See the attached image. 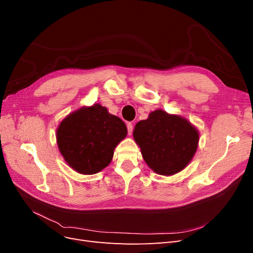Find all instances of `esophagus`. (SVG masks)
I'll list each match as a JSON object with an SVG mask.
<instances>
[{
    "label": "esophagus",
    "mask_w": 253,
    "mask_h": 253,
    "mask_svg": "<svg viewBox=\"0 0 253 253\" xmlns=\"http://www.w3.org/2000/svg\"><path fill=\"white\" fill-rule=\"evenodd\" d=\"M126 127H127L128 135H132V133H133V125L132 124H127Z\"/></svg>",
    "instance_id": "obj_1"
}]
</instances>
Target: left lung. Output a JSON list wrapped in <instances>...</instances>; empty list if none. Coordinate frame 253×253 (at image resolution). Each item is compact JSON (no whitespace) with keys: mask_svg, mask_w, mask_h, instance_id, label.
I'll return each instance as SVG.
<instances>
[{"mask_svg":"<svg viewBox=\"0 0 253 253\" xmlns=\"http://www.w3.org/2000/svg\"><path fill=\"white\" fill-rule=\"evenodd\" d=\"M133 137L150 169L165 176L185 169L200 141L198 129L188 119L164 110L152 112L148 119L137 122Z\"/></svg>","mask_w":253,"mask_h":253,"instance_id":"obj_1","label":"left lung"}]
</instances>
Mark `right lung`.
Returning <instances> with one entry per match:
<instances>
[{
    "label": "right lung",
    "mask_w": 253,
    "mask_h": 253,
    "mask_svg": "<svg viewBox=\"0 0 253 253\" xmlns=\"http://www.w3.org/2000/svg\"><path fill=\"white\" fill-rule=\"evenodd\" d=\"M126 134L124 121L95 103L68 114L60 122L56 138L66 164L76 172L91 175L111 164L115 148Z\"/></svg>",
    "instance_id": "add662e5"
}]
</instances>
